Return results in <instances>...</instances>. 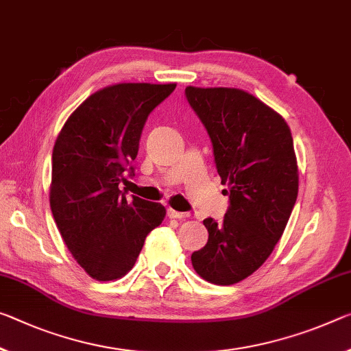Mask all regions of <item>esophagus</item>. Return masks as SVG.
<instances>
[{
  "label": "esophagus",
  "mask_w": 351,
  "mask_h": 351,
  "mask_svg": "<svg viewBox=\"0 0 351 351\" xmlns=\"http://www.w3.org/2000/svg\"><path fill=\"white\" fill-rule=\"evenodd\" d=\"M167 215H169L170 219H186V217H191L189 213H180V210H175L171 208L167 209Z\"/></svg>",
  "instance_id": "34e87169"
}]
</instances>
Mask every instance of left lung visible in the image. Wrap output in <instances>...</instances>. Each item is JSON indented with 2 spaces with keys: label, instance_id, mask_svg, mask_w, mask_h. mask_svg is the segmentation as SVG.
Masks as SVG:
<instances>
[{
  "label": "left lung",
  "instance_id": "left-lung-1",
  "mask_svg": "<svg viewBox=\"0 0 351 351\" xmlns=\"http://www.w3.org/2000/svg\"><path fill=\"white\" fill-rule=\"evenodd\" d=\"M184 93L208 131L230 197L223 220H203L209 239L192 253V265L206 281L236 285L265 263L295 206L292 134L280 114L239 88L189 86Z\"/></svg>",
  "mask_w": 351,
  "mask_h": 351
}]
</instances>
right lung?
Wrapping results in <instances>:
<instances>
[{
  "label": "right lung",
  "instance_id": "1",
  "mask_svg": "<svg viewBox=\"0 0 351 351\" xmlns=\"http://www.w3.org/2000/svg\"><path fill=\"white\" fill-rule=\"evenodd\" d=\"M176 84L128 82L98 90L65 121L53 148L49 206L66 248L98 281L125 276L165 208L119 186L134 176L142 130Z\"/></svg>",
  "mask_w": 351,
  "mask_h": 351
}]
</instances>
